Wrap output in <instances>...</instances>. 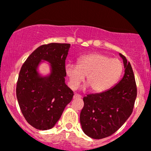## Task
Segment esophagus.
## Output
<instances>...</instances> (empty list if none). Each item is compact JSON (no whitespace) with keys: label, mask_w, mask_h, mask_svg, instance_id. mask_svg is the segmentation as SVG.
<instances>
[{"label":"esophagus","mask_w":151,"mask_h":151,"mask_svg":"<svg viewBox=\"0 0 151 151\" xmlns=\"http://www.w3.org/2000/svg\"><path fill=\"white\" fill-rule=\"evenodd\" d=\"M73 98L74 99H79V98H81V95L78 94V93H75V94L74 95Z\"/></svg>","instance_id":"obj_1"}]
</instances>
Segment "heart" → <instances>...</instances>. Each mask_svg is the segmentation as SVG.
<instances>
[{"mask_svg":"<svg viewBox=\"0 0 151 151\" xmlns=\"http://www.w3.org/2000/svg\"><path fill=\"white\" fill-rule=\"evenodd\" d=\"M124 70L122 62L107 55L93 53L83 56L78 65L67 64L65 72L72 89H77L86 77V84L93 92L107 91L116 84Z\"/></svg>","mask_w":151,"mask_h":151,"instance_id":"heart-1","label":"heart"}]
</instances>
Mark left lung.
Segmentation results:
<instances>
[{
  "label": "left lung",
  "mask_w": 151,
  "mask_h": 151,
  "mask_svg": "<svg viewBox=\"0 0 151 151\" xmlns=\"http://www.w3.org/2000/svg\"><path fill=\"white\" fill-rule=\"evenodd\" d=\"M123 59L125 73L114 87L83 98L84 105L80 114V123L86 135L101 139L114 133L133 112L137 96L134 74L126 57Z\"/></svg>",
  "instance_id": "left-lung-1"
}]
</instances>
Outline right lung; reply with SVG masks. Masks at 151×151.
Instances as JSON below:
<instances>
[{
    "instance_id": "right-lung-1",
    "label": "right lung",
    "mask_w": 151,
    "mask_h": 151,
    "mask_svg": "<svg viewBox=\"0 0 151 151\" xmlns=\"http://www.w3.org/2000/svg\"><path fill=\"white\" fill-rule=\"evenodd\" d=\"M70 44L40 46L27 58L19 73L16 96L29 124L38 130L52 129L61 117L74 93L65 84V60ZM43 60L51 65L50 74L42 77L37 67Z\"/></svg>"
}]
</instances>
